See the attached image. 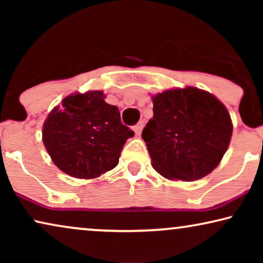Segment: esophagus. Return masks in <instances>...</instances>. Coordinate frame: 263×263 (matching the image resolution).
<instances>
[{
	"mask_svg": "<svg viewBox=\"0 0 263 263\" xmlns=\"http://www.w3.org/2000/svg\"><path fill=\"white\" fill-rule=\"evenodd\" d=\"M143 127H145V121H140L139 123L135 125V127H134V132H135V135H136V136L141 135V132H142Z\"/></svg>",
	"mask_w": 263,
	"mask_h": 263,
	"instance_id": "obj_1",
	"label": "esophagus"
}]
</instances>
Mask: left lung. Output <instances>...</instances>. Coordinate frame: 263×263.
<instances>
[{"mask_svg": "<svg viewBox=\"0 0 263 263\" xmlns=\"http://www.w3.org/2000/svg\"><path fill=\"white\" fill-rule=\"evenodd\" d=\"M232 135L224 104L195 87L153 97V117L142 130L152 166L168 179L190 182L220 163Z\"/></svg>", "mask_w": 263, "mask_h": 263, "instance_id": "obj_1", "label": "left lung"}]
</instances>
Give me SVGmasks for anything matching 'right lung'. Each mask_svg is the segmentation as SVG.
Wrapping results in <instances>:
<instances>
[{"label":"right lung","mask_w":263,"mask_h":263,"mask_svg":"<svg viewBox=\"0 0 263 263\" xmlns=\"http://www.w3.org/2000/svg\"><path fill=\"white\" fill-rule=\"evenodd\" d=\"M134 132L122 124L118 107L102 91L70 95L43 125V142L53 164L77 178H96L117 166Z\"/></svg>","instance_id":"right-lung-1"}]
</instances>
